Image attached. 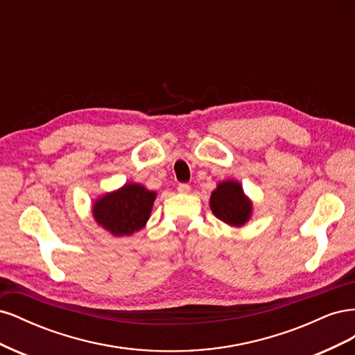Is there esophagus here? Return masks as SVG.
Segmentation results:
<instances>
[{
  "label": "esophagus",
  "mask_w": 355,
  "mask_h": 355,
  "mask_svg": "<svg viewBox=\"0 0 355 355\" xmlns=\"http://www.w3.org/2000/svg\"><path fill=\"white\" fill-rule=\"evenodd\" d=\"M178 191L180 192V194H188V192L191 191V187L188 184H179Z\"/></svg>",
  "instance_id": "1"
}]
</instances>
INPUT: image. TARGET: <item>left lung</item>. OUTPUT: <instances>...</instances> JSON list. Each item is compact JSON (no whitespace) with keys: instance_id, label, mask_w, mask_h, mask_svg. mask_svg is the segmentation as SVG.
Here are the masks:
<instances>
[{"instance_id":"obj_1","label":"left lung","mask_w":355,"mask_h":355,"mask_svg":"<svg viewBox=\"0 0 355 355\" xmlns=\"http://www.w3.org/2000/svg\"><path fill=\"white\" fill-rule=\"evenodd\" d=\"M210 207L214 216L222 222L232 227H241L250 218L252 202L243 194L239 182L227 180L211 192Z\"/></svg>"}]
</instances>
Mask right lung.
<instances>
[{
	"mask_svg": "<svg viewBox=\"0 0 355 355\" xmlns=\"http://www.w3.org/2000/svg\"><path fill=\"white\" fill-rule=\"evenodd\" d=\"M155 192L139 184H125L120 191L94 202L93 216L114 235H130L145 227L153 210Z\"/></svg>",
	"mask_w": 355,
	"mask_h": 355,
	"instance_id": "obj_1",
	"label": "right lung"
}]
</instances>
